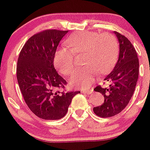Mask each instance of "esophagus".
<instances>
[{
    "instance_id": "obj_1",
    "label": "esophagus",
    "mask_w": 150,
    "mask_h": 150,
    "mask_svg": "<svg viewBox=\"0 0 150 150\" xmlns=\"http://www.w3.org/2000/svg\"><path fill=\"white\" fill-rule=\"evenodd\" d=\"M82 92H83L85 93H88V94H91L93 92V88H88V89H82L81 91Z\"/></svg>"
}]
</instances>
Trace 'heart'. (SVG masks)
<instances>
[{
	"mask_svg": "<svg viewBox=\"0 0 150 150\" xmlns=\"http://www.w3.org/2000/svg\"><path fill=\"white\" fill-rule=\"evenodd\" d=\"M65 43L69 48L62 47L54 55V65L63 75H69L74 65V56L84 53L85 67L75 69L70 77L72 84L88 87L93 82L97 72L104 73L115 62L117 53L115 38L110 33L100 34L91 31L74 33Z\"/></svg>",
	"mask_w": 150,
	"mask_h": 150,
	"instance_id": "b5f03b06",
	"label": "heart"
}]
</instances>
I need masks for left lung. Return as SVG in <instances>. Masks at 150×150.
Segmentation results:
<instances>
[{
  "label": "left lung",
  "mask_w": 150,
  "mask_h": 150,
  "mask_svg": "<svg viewBox=\"0 0 150 150\" xmlns=\"http://www.w3.org/2000/svg\"><path fill=\"white\" fill-rule=\"evenodd\" d=\"M119 43V56L113 70L104 81L110 83L109 88L98 86L94 88L104 97V103L93 107L96 115L110 117L116 115L129 103L139 77V59L137 51L127 38L113 32Z\"/></svg>",
  "instance_id": "left-lung-1"
}]
</instances>
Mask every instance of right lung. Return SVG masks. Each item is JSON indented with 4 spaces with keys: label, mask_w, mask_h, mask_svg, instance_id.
Wrapping results in <instances>:
<instances>
[{
    "label": "right lung",
    "mask_w": 150,
    "mask_h": 150,
    "mask_svg": "<svg viewBox=\"0 0 150 150\" xmlns=\"http://www.w3.org/2000/svg\"><path fill=\"white\" fill-rule=\"evenodd\" d=\"M68 31L45 30L32 36L22 48L16 78L30 110L44 120H59L67 114L80 91L61 92L66 81L57 73L54 59L57 46Z\"/></svg>",
    "instance_id": "right-lung-1"
}]
</instances>
